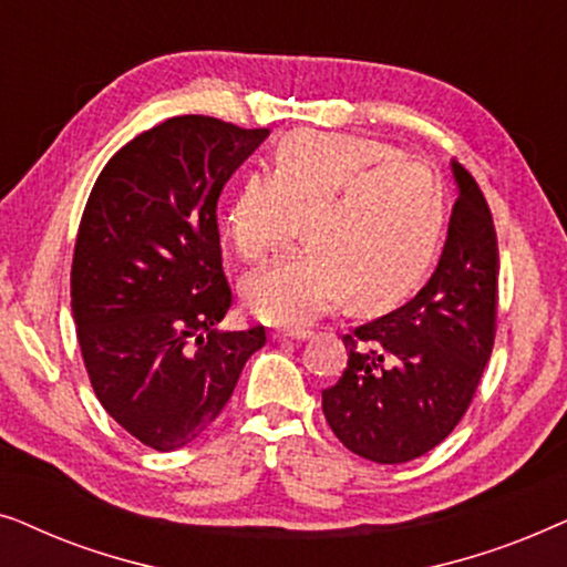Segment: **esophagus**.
<instances>
[{
    "label": "esophagus",
    "mask_w": 567,
    "mask_h": 567,
    "mask_svg": "<svg viewBox=\"0 0 567 567\" xmlns=\"http://www.w3.org/2000/svg\"><path fill=\"white\" fill-rule=\"evenodd\" d=\"M309 336H312V332L301 330V328H297V330H274V332H270V338H274V340H307Z\"/></svg>",
    "instance_id": "obj_1"
}]
</instances>
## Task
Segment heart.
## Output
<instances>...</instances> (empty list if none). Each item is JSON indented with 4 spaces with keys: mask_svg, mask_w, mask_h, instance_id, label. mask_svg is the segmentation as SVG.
Returning a JSON list of instances; mask_svg holds the SVG:
<instances>
[{
    "mask_svg": "<svg viewBox=\"0 0 567 567\" xmlns=\"http://www.w3.org/2000/svg\"><path fill=\"white\" fill-rule=\"evenodd\" d=\"M301 235L307 247L255 274L247 305L274 324H307L351 299L371 312L417 286L444 229V188L425 162L353 134L293 131L268 175H245L221 212V235L262 262Z\"/></svg>",
    "mask_w": 567,
    "mask_h": 567,
    "instance_id": "b5f03b06",
    "label": "heart"
}]
</instances>
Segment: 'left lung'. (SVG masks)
I'll return each instance as SVG.
<instances>
[{
  "mask_svg": "<svg viewBox=\"0 0 567 567\" xmlns=\"http://www.w3.org/2000/svg\"><path fill=\"white\" fill-rule=\"evenodd\" d=\"M460 198L429 284L408 305L343 336L348 367L322 390L340 444L377 464L417 460L456 429L493 353L498 239L491 208L452 159Z\"/></svg>",
  "mask_w": 567,
  "mask_h": 567,
  "instance_id": "8db88e82",
  "label": "left lung"
}]
</instances>
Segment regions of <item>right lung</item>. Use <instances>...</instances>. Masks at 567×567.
<instances>
[{"mask_svg": "<svg viewBox=\"0 0 567 567\" xmlns=\"http://www.w3.org/2000/svg\"><path fill=\"white\" fill-rule=\"evenodd\" d=\"M268 128L167 118L97 175L76 231L72 315L100 405L157 452L216 421L266 330L221 332L231 307L216 200Z\"/></svg>", "mask_w": 567, "mask_h": 567, "instance_id": "add662e5", "label": "right lung"}]
</instances>
